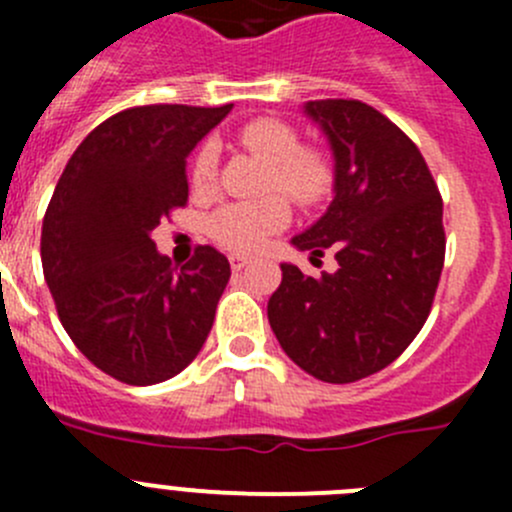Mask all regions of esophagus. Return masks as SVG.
Returning a JSON list of instances; mask_svg holds the SVG:
<instances>
[{
	"instance_id": "obj_1",
	"label": "esophagus",
	"mask_w": 512,
	"mask_h": 512,
	"mask_svg": "<svg viewBox=\"0 0 512 512\" xmlns=\"http://www.w3.org/2000/svg\"><path fill=\"white\" fill-rule=\"evenodd\" d=\"M231 269L233 271H241V269H246L248 264H251V259H248V256H243V253H231Z\"/></svg>"
}]
</instances>
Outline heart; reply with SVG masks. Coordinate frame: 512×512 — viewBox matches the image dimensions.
Returning <instances> with one entry per match:
<instances>
[{"label": "heart", "mask_w": 512, "mask_h": 512, "mask_svg": "<svg viewBox=\"0 0 512 512\" xmlns=\"http://www.w3.org/2000/svg\"><path fill=\"white\" fill-rule=\"evenodd\" d=\"M238 143L248 153L269 163L266 191L284 193L296 206L314 208L332 196L337 168L324 148L301 145L299 133L276 118H256L238 130ZM218 178V143L206 140L191 160V186L196 193H211ZM284 196L264 201H241L218 208L208 218V236L218 246L238 253L259 251L266 238L284 231L291 221V208Z\"/></svg>", "instance_id": "1"}]
</instances>
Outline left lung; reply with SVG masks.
Returning a JSON list of instances; mask_svg holds the SVG:
<instances>
[{"label": "left lung", "mask_w": 512, "mask_h": 512, "mask_svg": "<svg viewBox=\"0 0 512 512\" xmlns=\"http://www.w3.org/2000/svg\"><path fill=\"white\" fill-rule=\"evenodd\" d=\"M337 160L329 211L294 246L339 269L319 279L281 264L269 324L321 382L349 384L392 364L430 316L445 264L442 196L420 148L362 100H311Z\"/></svg>", "instance_id": "left-lung-1"}]
</instances>
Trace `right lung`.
I'll use <instances>...</instances> for the list:
<instances>
[{
    "label": "right lung",
    "instance_id": "right-lung-1",
    "mask_svg": "<svg viewBox=\"0 0 512 512\" xmlns=\"http://www.w3.org/2000/svg\"><path fill=\"white\" fill-rule=\"evenodd\" d=\"M231 105H138L72 153L42 221V271L75 347L125 384L175 377L201 352L231 266L198 246L186 266L153 231L188 203L186 155Z\"/></svg>",
    "mask_w": 512,
    "mask_h": 512
}]
</instances>
